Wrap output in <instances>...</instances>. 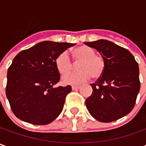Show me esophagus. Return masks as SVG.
<instances>
[{"instance_id": "obj_1", "label": "esophagus", "mask_w": 146, "mask_h": 146, "mask_svg": "<svg viewBox=\"0 0 146 146\" xmlns=\"http://www.w3.org/2000/svg\"><path fill=\"white\" fill-rule=\"evenodd\" d=\"M80 86H72L71 88H72V90H77V89H79L80 88Z\"/></svg>"}]
</instances>
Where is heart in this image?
<instances>
[{
  "mask_svg": "<svg viewBox=\"0 0 146 146\" xmlns=\"http://www.w3.org/2000/svg\"><path fill=\"white\" fill-rule=\"evenodd\" d=\"M72 58L75 62H79L76 66V69L79 70L65 74L62 79L65 84H80L87 81L90 76L93 79H98L102 75L105 69L104 59L96 54L93 48L83 45L75 48L72 51ZM55 66L60 74H64L71 69L72 62L66 52L58 55Z\"/></svg>",
  "mask_w": 146,
  "mask_h": 146,
  "instance_id": "b5f03b06",
  "label": "heart"
}]
</instances>
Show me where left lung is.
Segmentation results:
<instances>
[{
    "mask_svg": "<svg viewBox=\"0 0 146 146\" xmlns=\"http://www.w3.org/2000/svg\"><path fill=\"white\" fill-rule=\"evenodd\" d=\"M84 44L97 49L105 62V69L96 83L93 93L86 99V107L97 120L115 121L133 109L140 91L139 66L127 49L106 40Z\"/></svg>",
    "mask_w": 146,
    "mask_h": 146,
    "instance_id": "8db88e82",
    "label": "left lung"
}]
</instances>
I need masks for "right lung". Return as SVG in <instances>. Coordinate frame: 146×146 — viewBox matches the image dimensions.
Wrapping results in <instances>:
<instances>
[{"mask_svg": "<svg viewBox=\"0 0 146 146\" xmlns=\"http://www.w3.org/2000/svg\"><path fill=\"white\" fill-rule=\"evenodd\" d=\"M75 44L46 40L16 55L8 69L5 93L17 118L45 125L61 114L71 87H54L60 80L55 60Z\"/></svg>", "mask_w": 146, "mask_h": 146, "instance_id": "obj_1", "label": "right lung"}]
</instances>
